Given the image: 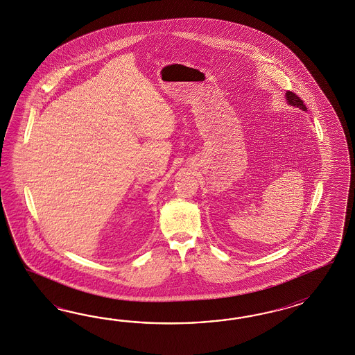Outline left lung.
Returning <instances> with one entry per match:
<instances>
[{"label":"left lung","instance_id":"8db88e82","mask_svg":"<svg viewBox=\"0 0 355 355\" xmlns=\"http://www.w3.org/2000/svg\"><path fill=\"white\" fill-rule=\"evenodd\" d=\"M285 98H286L288 104L291 105V107H300V109H302V110H304V112H306V105L303 104V101H302L301 98L297 96L294 92L286 91V94H285Z\"/></svg>","mask_w":355,"mask_h":355}]
</instances>
